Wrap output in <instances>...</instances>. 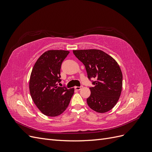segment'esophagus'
<instances>
[{
    "instance_id": "1",
    "label": "esophagus",
    "mask_w": 152,
    "mask_h": 152,
    "mask_svg": "<svg viewBox=\"0 0 152 152\" xmlns=\"http://www.w3.org/2000/svg\"><path fill=\"white\" fill-rule=\"evenodd\" d=\"M82 86H79V87L76 86V87H75V89L76 90H77V91H79V90H80V89L82 88Z\"/></svg>"
}]
</instances>
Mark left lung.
<instances>
[{
    "label": "left lung",
    "instance_id": "1",
    "mask_svg": "<svg viewBox=\"0 0 152 152\" xmlns=\"http://www.w3.org/2000/svg\"><path fill=\"white\" fill-rule=\"evenodd\" d=\"M75 56L84 64L87 77L92 80L91 95L87 99L89 107L98 113L112 110L120 97L122 73L117 61L98 49L74 50Z\"/></svg>",
    "mask_w": 152,
    "mask_h": 152
}]
</instances>
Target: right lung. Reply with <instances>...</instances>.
<instances>
[{
  "label": "right lung",
  "instance_id": "add662e5",
  "mask_svg": "<svg viewBox=\"0 0 152 152\" xmlns=\"http://www.w3.org/2000/svg\"><path fill=\"white\" fill-rule=\"evenodd\" d=\"M69 53L64 50H48L39 57L32 69L30 93L37 107L47 116L61 114L74 93V89L58 85L61 80V64Z\"/></svg>",
  "mask_w": 152,
  "mask_h": 152
}]
</instances>
